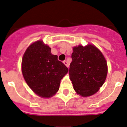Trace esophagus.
Wrapping results in <instances>:
<instances>
[{
	"instance_id": "34e87169",
	"label": "esophagus",
	"mask_w": 127,
	"mask_h": 127,
	"mask_svg": "<svg viewBox=\"0 0 127 127\" xmlns=\"http://www.w3.org/2000/svg\"><path fill=\"white\" fill-rule=\"evenodd\" d=\"M63 63L64 64L65 66H66V67H68H68H69V64H68V63L67 62V61H63Z\"/></svg>"
}]
</instances>
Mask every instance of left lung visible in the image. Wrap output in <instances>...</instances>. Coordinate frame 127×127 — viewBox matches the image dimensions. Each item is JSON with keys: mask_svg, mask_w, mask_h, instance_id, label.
<instances>
[{"mask_svg": "<svg viewBox=\"0 0 127 127\" xmlns=\"http://www.w3.org/2000/svg\"><path fill=\"white\" fill-rule=\"evenodd\" d=\"M69 75L73 89L82 97L96 93L106 80L108 66L102 52L91 44L74 47Z\"/></svg>", "mask_w": 127, "mask_h": 127, "instance_id": "1", "label": "left lung"}]
</instances>
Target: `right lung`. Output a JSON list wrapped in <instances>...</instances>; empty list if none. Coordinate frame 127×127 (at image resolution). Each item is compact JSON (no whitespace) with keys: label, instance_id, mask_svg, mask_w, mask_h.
<instances>
[{"label":"right lung","instance_id":"1","mask_svg":"<svg viewBox=\"0 0 127 127\" xmlns=\"http://www.w3.org/2000/svg\"><path fill=\"white\" fill-rule=\"evenodd\" d=\"M51 49L38 40L31 44L22 59V73L32 90L42 97H52L58 91L61 80L68 68L51 53Z\"/></svg>","mask_w":127,"mask_h":127}]
</instances>
